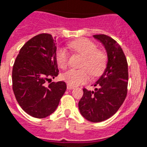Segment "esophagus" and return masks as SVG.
Here are the masks:
<instances>
[{
	"label": "esophagus",
	"instance_id": "34e87169",
	"mask_svg": "<svg viewBox=\"0 0 147 147\" xmlns=\"http://www.w3.org/2000/svg\"><path fill=\"white\" fill-rule=\"evenodd\" d=\"M66 87H67L68 90H73L74 89V87H72V86H71V85H69V84H67Z\"/></svg>",
	"mask_w": 147,
	"mask_h": 147
}]
</instances>
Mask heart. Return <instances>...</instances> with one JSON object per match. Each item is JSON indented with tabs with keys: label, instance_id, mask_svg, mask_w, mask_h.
<instances>
[{
	"label": "heart",
	"instance_id": "b5f03b06",
	"mask_svg": "<svg viewBox=\"0 0 147 147\" xmlns=\"http://www.w3.org/2000/svg\"><path fill=\"white\" fill-rule=\"evenodd\" d=\"M69 47L81 55L84 60L81 69H71L63 75V79L71 86H78L87 83L92 77L99 76L107 66V55L103 51L98 50L97 45L87 39H80L71 42ZM56 60L61 69H66L69 64V53L64 48H59L56 51Z\"/></svg>",
	"mask_w": 147,
	"mask_h": 147
}]
</instances>
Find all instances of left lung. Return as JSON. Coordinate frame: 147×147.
I'll use <instances>...</instances> for the list:
<instances>
[{
	"instance_id": "obj_1",
	"label": "left lung",
	"mask_w": 147,
	"mask_h": 147,
	"mask_svg": "<svg viewBox=\"0 0 147 147\" xmlns=\"http://www.w3.org/2000/svg\"><path fill=\"white\" fill-rule=\"evenodd\" d=\"M105 45L108 54L107 67L96 82L95 91L83 89L78 102L81 115L89 121L99 123L117 111L125 99L128 91V63L117 42L105 34L93 35Z\"/></svg>"
}]
</instances>
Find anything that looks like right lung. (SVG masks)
Instances as JSON below:
<instances>
[{"mask_svg": "<svg viewBox=\"0 0 147 147\" xmlns=\"http://www.w3.org/2000/svg\"><path fill=\"white\" fill-rule=\"evenodd\" d=\"M57 43L49 34L36 35L22 47L12 73L13 90L18 105L35 118L55 111L66 90L63 81H47L58 76Z\"/></svg>", "mask_w": 147, "mask_h": 147, "instance_id": "add662e5", "label": "right lung"}]
</instances>
